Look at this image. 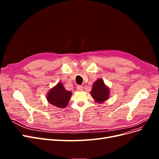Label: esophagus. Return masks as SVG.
Returning <instances> with one entry per match:
<instances>
[{"label":"esophagus","instance_id":"34e87169","mask_svg":"<svg viewBox=\"0 0 159 159\" xmlns=\"http://www.w3.org/2000/svg\"><path fill=\"white\" fill-rule=\"evenodd\" d=\"M76 89L78 91H82L83 90V87L81 85H77Z\"/></svg>","mask_w":159,"mask_h":159}]
</instances>
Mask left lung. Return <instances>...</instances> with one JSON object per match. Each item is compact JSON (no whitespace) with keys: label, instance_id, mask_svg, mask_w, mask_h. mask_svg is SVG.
Returning a JSON list of instances; mask_svg holds the SVG:
<instances>
[{"label":"left lung","instance_id":"1","mask_svg":"<svg viewBox=\"0 0 159 159\" xmlns=\"http://www.w3.org/2000/svg\"><path fill=\"white\" fill-rule=\"evenodd\" d=\"M109 88L105 84L102 78H99L95 81L91 91V95L96 103H101L105 102L109 99Z\"/></svg>","mask_w":159,"mask_h":159}]
</instances>
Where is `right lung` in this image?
Instances as JSON below:
<instances>
[{
	"label": "right lung",
	"mask_w": 159,
	"mask_h": 159,
	"mask_svg": "<svg viewBox=\"0 0 159 159\" xmlns=\"http://www.w3.org/2000/svg\"><path fill=\"white\" fill-rule=\"evenodd\" d=\"M72 93L67 91L62 83L58 82L50 89L46 99L50 104L60 108H64L68 105Z\"/></svg>",
	"instance_id": "add662e5"
}]
</instances>
